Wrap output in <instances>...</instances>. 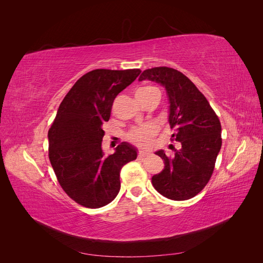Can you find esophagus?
Listing matches in <instances>:
<instances>
[{"label":"esophagus","mask_w":263,"mask_h":263,"mask_svg":"<svg viewBox=\"0 0 263 263\" xmlns=\"http://www.w3.org/2000/svg\"><path fill=\"white\" fill-rule=\"evenodd\" d=\"M146 156H148V153H146V151H144V150H139V151H138V157H139V158L146 157Z\"/></svg>","instance_id":"34e87169"}]
</instances>
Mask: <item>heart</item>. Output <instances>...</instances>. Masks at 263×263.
<instances>
[{"label": "heart", "instance_id": "obj_1", "mask_svg": "<svg viewBox=\"0 0 263 263\" xmlns=\"http://www.w3.org/2000/svg\"><path fill=\"white\" fill-rule=\"evenodd\" d=\"M160 90L153 84L141 85L136 90V98L138 101L144 104L145 102L150 100H160ZM158 133V127L154 124H146L139 127H135L128 133V139L141 147L148 146L153 138Z\"/></svg>", "mask_w": 263, "mask_h": 263}]
</instances>
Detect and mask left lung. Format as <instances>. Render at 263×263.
<instances>
[{"label":"left lung","mask_w":263,"mask_h":263,"mask_svg":"<svg viewBox=\"0 0 263 263\" xmlns=\"http://www.w3.org/2000/svg\"><path fill=\"white\" fill-rule=\"evenodd\" d=\"M161 83L170 102L169 123L173 129L171 141L180 149L166 156L156 155L164 161V169L153 177L159 193L173 201H185L197 195L208 184L221 147V125L204 94L180 71L169 67L147 69L139 81Z\"/></svg>","instance_id":"obj_1"}]
</instances>
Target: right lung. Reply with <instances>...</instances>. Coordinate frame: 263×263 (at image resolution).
Segmentation results:
<instances>
[{
    "label": "right lung",
    "mask_w": 263,
    "mask_h": 263,
    "mask_svg": "<svg viewBox=\"0 0 263 263\" xmlns=\"http://www.w3.org/2000/svg\"><path fill=\"white\" fill-rule=\"evenodd\" d=\"M140 69H95L82 76L62 100L48 132V156L67 195L84 208L112 202L121 189L119 171L137 158L122 142L104 157L102 125L108 122L117 94L136 80Z\"/></svg>",
    "instance_id": "obj_1"
}]
</instances>
